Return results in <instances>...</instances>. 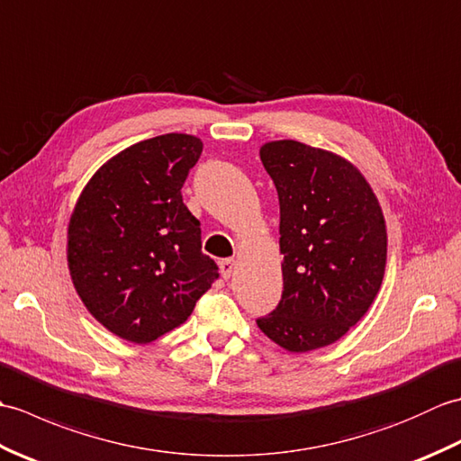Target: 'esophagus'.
Wrapping results in <instances>:
<instances>
[{
	"instance_id": "1",
	"label": "esophagus",
	"mask_w": 461,
	"mask_h": 461,
	"mask_svg": "<svg viewBox=\"0 0 461 461\" xmlns=\"http://www.w3.org/2000/svg\"><path fill=\"white\" fill-rule=\"evenodd\" d=\"M233 269H236V261H233V259H221L220 261V271H221L223 279H230Z\"/></svg>"
}]
</instances>
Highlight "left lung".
<instances>
[{
	"mask_svg": "<svg viewBox=\"0 0 461 461\" xmlns=\"http://www.w3.org/2000/svg\"><path fill=\"white\" fill-rule=\"evenodd\" d=\"M259 156L279 195L283 293L258 327L291 352L332 345L382 285L384 215L365 176L337 154L277 140Z\"/></svg>",
	"mask_w": 461,
	"mask_h": 461,
	"instance_id": "left-lung-1",
	"label": "left lung"
}]
</instances>
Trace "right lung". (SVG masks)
Instances as JSON below:
<instances>
[{
    "label": "right lung",
    "mask_w": 461,
    "mask_h": 461,
    "mask_svg": "<svg viewBox=\"0 0 461 461\" xmlns=\"http://www.w3.org/2000/svg\"><path fill=\"white\" fill-rule=\"evenodd\" d=\"M200 154L190 134L132 144L93 176L68 221L77 293L103 327L136 345L180 327L220 277L182 200Z\"/></svg>",
    "instance_id": "obj_1"
}]
</instances>
